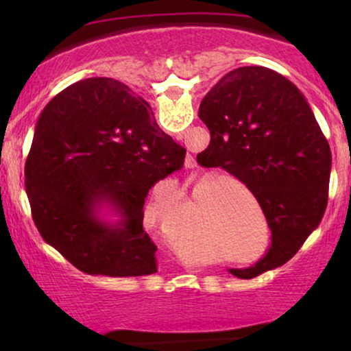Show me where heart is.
Returning <instances> with one entry per match:
<instances>
[{
    "label": "heart",
    "mask_w": 351,
    "mask_h": 351,
    "mask_svg": "<svg viewBox=\"0 0 351 351\" xmlns=\"http://www.w3.org/2000/svg\"><path fill=\"white\" fill-rule=\"evenodd\" d=\"M206 183V181H203ZM231 186L244 193L247 199L251 201L254 211L257 213L265 224V216L263 209L259 206V201L251 191H247L239 181L236 180H224L217 183L209 184L199 193L196 198V221L191 228V239H209L213 243L223 245L228 251H237L249 245L251 239H256L257 236V221L254 216L252 209L247 206V203L232 191ZM183 198V191L176 181H165L156 188L155 195L150 203L145 208V217L150 221H155L167 208V201H180Z\"/></svg>",
    "instance_id": "obj_1"
}]
</instances>
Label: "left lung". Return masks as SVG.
Here are the masks:
<instances>
[{"mask_svg": "<svg viewBox=\"0 0 351 351\" xmlns=\"http://www.w3.org/2000/svg\"><path fill=\"white\" fill-rule=\"evenodd\" d=\"M211 134L198 155L203 167H223L251 189L271 228V247L247 269L252 279L284 265L317 229L328 203L332 152L304 95L267 67L228 72L199 106Z\"/></svg>", "mask_w": 351, "mask_h": 351, "instance_id": "obj_1", "label": "left lung"}]
</instances>
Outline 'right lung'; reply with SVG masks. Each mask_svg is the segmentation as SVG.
Returning a JSON list of instances; mask_svg holds the SVG:
<instances>
[{"label": "right lung", "instance_id": "1", "mask_svg": "<svg viewBox=\"0 0 351 351\" xmlns=\"http://www.w3.org/2000/svg\"><path fill=\"white\" fill-rule=\"evenodd\" d=\"M184 155L128 86L108 77L72 84L44 107L26 160L39 234L90 276L155 274L145 198L156 181L183 167ZM104 204L119 215L117 223L98 217Z\"/></svg>", "mask_w": 351, "mask_h": 351}]
</instances>
